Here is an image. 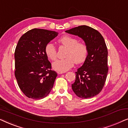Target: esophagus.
Here are the masks:
<instances>
[{"label":"esophagus","mask_w":128,"mask_h":128,"mask_svg":"<svg viewBox=\"0 0 128 128\" xmlns=\"http://www.w3.org/2000/svg\"><path fill=\"white\" fill-rule=\"evenodd\" d=\"M57 73H58V74H63V73H65V72H60V71H58Z\"/></svg>","instance_id":"esophagus-1"}]
</instances>
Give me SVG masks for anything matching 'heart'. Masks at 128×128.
Instances as JSON below:
<instances>
[{
  "mask_svg": "<svg viewBox=\"0 0 128 128\" xmlns=\"http://www.w3.org/2000/svg\"><path fill=\"white\" fill-rule=\"evenodd\" d=\"M59 42L67 47L66 58L59 59L52 64L56 70L66 72L72 68L74 62L80 64L84 62L88 54V48L84 43L79 42L78 40L71 36H64L59 40ZM45 54L48 58L52 60H55L57 58L56 48L51 42L46 44L45 48Z\"/></svg>",
  "mask_w": 128,
  "mask_h": 128,
  "instance_id": "1",
  "label": "heart"
}]
</instances>
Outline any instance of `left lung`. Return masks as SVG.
Masks as SVG:
<instances>
[{
  "label": "left lung",
  "instance_id": "obj_1",
  "mask_svg": "<svg viewBox=\"0 0 128 128\" xmlns=\"http://www.w3.org/2000/svg\"><path fill=\"white\" fill-rule=\"evenodd\" d=\"M79 36L88 48V54L83 65L76 72V79L72 88L82 98H89L98 94L107 76L108 50L104 39L96 30L80 26L66 31Z\"/></svg>",
  "mask_w": 128,
  "mask_h": 128
}]
</instances>
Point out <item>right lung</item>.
<instances>
[{
  "label": "right lung",
  "mask_w": 128,
  "mask_h": 128,
  "mask_svg": "<svg viewBox=\"0 0 128 128\" xmlns=\"http://www.w3.org/2000/svg\"><path fill=\"white\" fill-rule=\"evenodd\" d=\"M58 32L34 28L21 36L14 52L15 77L22 92L30 98L46 97L58 76L45 52L46 44Z\"/></svg>",
  "instance_id": "right-lung-1"
}]
</instances>
